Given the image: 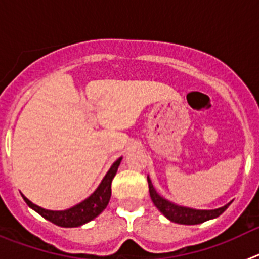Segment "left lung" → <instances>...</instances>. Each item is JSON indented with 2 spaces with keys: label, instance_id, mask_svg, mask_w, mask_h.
I'll return each mask as SVG.
<instances>
[{
  "label": "left lung",
  "instance_id": "left-lung-1",
  "mask_svg": "<svg viewBox=\"0 0 259 259\" xmlns=\"http://www.w3.org/2000/svg\"><path fill=\"white\" fill-rule=\"evenodd\" d=\"M148 184H149L150 197H152V201L155 205V207H157L167 219H170L171 222H175V223L189 224V226H191V224L203 223V222L209 221V219H214L217 218V217H219L221 214H223V212L227 210V207L231 205L230 202L227 203L226 206L219 207V209L215 210H194L189 209V207L178 206L175 203L164 200L163 197H161V196L155 192L154 187H153L149 178H148Z\"/></svg>",
  "mask_w": 259,
  "mask_h": 259
}]
</instances>
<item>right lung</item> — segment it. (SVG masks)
<instances>
[{
  "label": "right lung",
  "instance_id": "add662e5",
  "mask_svg": "<svg viewBox=\"0 0 259 259\" xmlns=\"http://www.w3.org/2000/svg\"><path fill=\"white\" fill-rule=\"evenodd\" d=\"M120 161H122V158H119L114 162L113 166L110 167V170L107 171V174L102 179L101 184L98 185V188L87 200L77 203L71 209L63 210V211H52V210H45L35 205V203H32L24 196H23V198H24L26 203L31 209H33L41 217H44L47 221L57 224L59 227H79V226H83V224L88 223L92 219H95L96 217H98L106 209L110 197H111V182H113L114 176H115Z\"/></svg>",
  "mask_w": 259,
  "mask_h": 259
}]
</instances>
